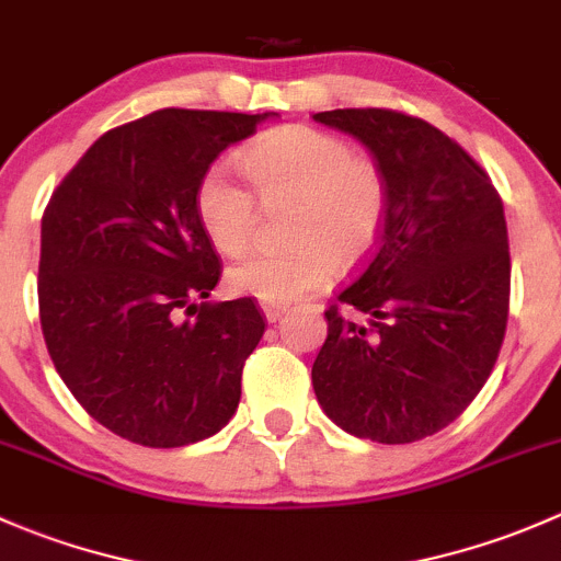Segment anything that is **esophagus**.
<instances>
[{"mask_svg":"<svg viewBox=\"0 0 561 561\" xmlns=\"http://www.w3.org/2000/svg\"><path fill=\"white\" fill-rule=\"evenodd\" d=\"M263 314L268 322H276L282 314H285V307H274V304H263Z\"/></svg>","mask_w":561,"mask_h":561,"instance_id":"obj_1","label":"esophagus"}]
</instances>
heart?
I'll list each match as a JSON object with an SVG mask.
<instances>
[{
    "label": "heart",
    "instance_id": "heart-1",
    "mask_svg": "<svg viewBox=\"0 0 561 561\" xmlns=\"http://www.w3.org/2000/svg\"><path fill=\"white\" fill-rule=\"evenodd\" d=\"M241 171L265 208L296 206L287 252H260L228 274L230 287L263 304L298 301L369 252L388 208V184L371 157L353 154L339 135L285 124L254 140ZM195 211L211 244L239 257L252 247L260 208L252 192L225 168H211L195 192Z\"/></svg>",
    "mask_w": 561,
    "mask_h": 561
}]
</instances>
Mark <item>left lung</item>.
Masks as SVG:
<instances>
[{
  "label": "left lung",
  "instance_id": "1",
  "mask_svg": "<svg viewBox=\"0 0 561 561\" xmlns=\"http://www.w3.org/2000/svg\"><path fill=\"white\" fill-rule=\"evenodd\" d=\"M314 122L355 135L388 184L380 239L325 309L317 401L355 437L417 443L472 404L500 355L511 309L502 197L454 138L410 113L339 107Z\"/></svg>",
  "mask_w": 561,
  "mask_h": 561
}]
</instances>
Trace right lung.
Instances as JSON below:
<instances>
[{
    "mask_svg": "<svg viewBox=\"0 0 561 561\" xmlns=\"http://www.w3.org/2000/svg\"><path fill=\"white\" fill-rule=\"evenodd\" d=\"M268 113L162 107L107 129L50 195L39 325L78 404L118 437L184 448L217 434L265 331L252 298L203 301L222 276L195 192Z\"/></svg>",
    "mask_w": 561,
    "mask_h": 561,
    "instance_id": "add662e5",
    "label": "right lung"
}]
</instances>
